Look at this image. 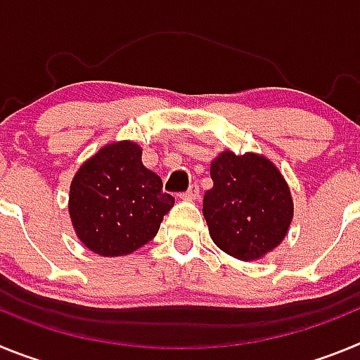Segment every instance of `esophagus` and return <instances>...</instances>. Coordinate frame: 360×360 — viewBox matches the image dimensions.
Masks as SVG:
<instances>
[{
    "mask_svg": "<svg viewBox=\"0 0 360 360\" xmlns=\"http://www.w3.org/2000/svg\"><path fill=\"white\" fill-rule=\"evenodd\" d=\"M198 195H200L198 186H196V184H193V186H191L189 189L186 191V193H182V195H180V198H182V200H196V198H198Z\"/></svg>",
    "mask_w": 360,
    "mask_h": 360,
    "instance_id": "34e87169",
    "label": "esophagus"
}]
</instances>
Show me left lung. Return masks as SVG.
<instances>
[{
	"label": "left lung",
	"mask_w": 360,
	"mask_h": 360,
	"mask_svg": "<svg viewBox=\"0 0 360 360\" xmlns=\"http://www.w3.org/2000/svg\"><path fill=\"white\" fill-rule=\"evenodd\" d=\"M211 178L203 216L219 249L243 262L276 249L294 214L290 189L278 167L254 153L224 151L212 160Z\"/></svg>",
	"instance_id": "8db88e82"
}]
</instances>
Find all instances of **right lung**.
<instances>
[{"label":"right lung","instance_id":"1","mask_svg":"<svg viewBox=\"0 0 360 360\" xmlns=\"http://www.w3.org/2000/svg\"><path fill=\"white\" fill-rule=\"evenodd\" d=\"M174 198L142 164L133 142L104 146L70 186V218L79 240L101 256H126L151 241Z\"/></svg>","mask_w":360,"mask_h":360}]
</instances>
